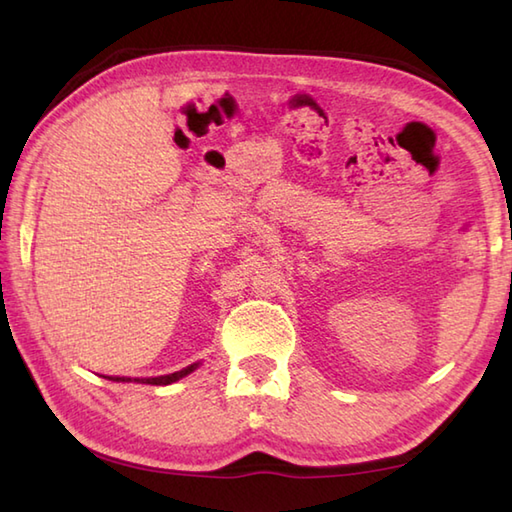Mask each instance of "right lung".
<instances>
[{
    "label": "right lung",
    "mask_w": 512,
    "mask_h": 512,
    "mask_svg": "<svg viewBox=\"0 0 512 512\" xmlns=\"http://www.w3.org/2000/svg\"><path fill=\"white\" fill-rule=\"evenodd\" d=\"M198 367V363H193L189 367L180 369L176 374H167V376H156V378H127V376H110V380H116V383H143V385H171L176 380L184 378L187 374H191L193 369Z\"/></svg>",
    "instance_id": "add662e5"
}]
</instances>
